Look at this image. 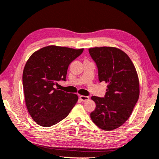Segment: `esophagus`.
<instances>
[{
	"mask_svg": "<svg viewBox=\"0 0 159 159\" xmlns=\"http://www.w3.org/2000/svg\"><path fill=\"white\" fill-rule=\"evenodd\" d=\"M80 100L83 101H86L89 100V96H87L80 95Z\"/></svg>",
	"mask_w": 159,
	"mask_h": 159,
	"instance_id": "esophagus-1",
	"label": "esophagus"
}]
</instances>
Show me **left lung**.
Returning a JSON list of instances; mask_svg holds the SVG:
<instances>
[{"label":"left lung","mask_w":159,"mask_h":159,"mask_svg":"<svg viewBox=\"0 0 159 159\" xmlns=\"http://www.w3.org/2000/svg\"><path fill=\"white\" fill-rule=\"evenodd\" d=\"M98 68L99 81L108 85L105 97L92 96L95 110L90 117L102 129L110 131L129 119L139 97V81L131 59L112 47L89 49Z\"/></svg>","instance_id":"1"}]
</instances>
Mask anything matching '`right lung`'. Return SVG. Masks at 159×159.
<instances>
[{
    "mask_svg": "<svg viewBox=\"0 0 159 159\" xmlns=\"http://www.w3.org/2000/svg\"><path fill=\"white\" fill-rule=\"evenodd\" d=\"M84 49L49 45L35 52L28 59L23 73L25 104L33 120L43 127H50L70 114L78 101L75 94L54 88L66 80L68 67Z\"/></svg>",
    "mask_w": 159,
    "mask_h": 159,
    "instance_id": "right-lung-1",
    "label": "right lung"
}]
</instances>
